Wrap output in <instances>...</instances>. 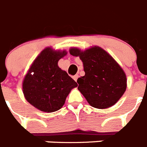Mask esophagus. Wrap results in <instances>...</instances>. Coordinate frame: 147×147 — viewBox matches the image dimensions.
<instances>
[{
    "mask_svg": "<svg viewBox=\"0 0 147 147\" xmlns=\"http://www.w3.org/2000/svg\"><path fill=\"white\" fill-rule=\"evenodd\" d=\"M78 77H79V75L78 74H76V75H74V76H73V79H74V80L75 81H77V79H78Z\"/></svg>",
    "mask_w": 147,
    "mask_h": 147,
    "instance_id": "obj_1",
    "label": "esophagus"
}]
</instances>
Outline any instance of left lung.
<instances>
[{
  "instance_id": "left-lung-1",
  "label": "left lung",
  "mask_w": 147,
  "mask_h": 147,
  "mask_svg": "<svg viewBox=\"0 0 147 147\" xmlns=\"http://www.w3.org/2000/svg\"><path fill=\"white\" fill-rule=\"evenodd\" d=\"M70 54L82 60L85 76L77 80L78 89L93 107L106 109L114 105L127 87L126 75L109 53L99 47L84 51L71 48Z\"/></svg>"
}]
</instances>
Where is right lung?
<instances>
[{
	"instance_id": "obj_1",
	"label": "right lung",
	"mask_w": 147,
	"mask_h": 147,
	"mask_svg": "<svg viewBox=\"0 0 147 147\" xmlns=\"http://www.w3.org/2000/svg\"><path fill=\"white\" fill-rule=\"evenodd\" d=\"M65 50L43 49L35 59L22 82L23 94L28 102L38 110L53 113L60 110L67 96L77 83L58 66Z\"/></svg>"
}]
</instances>
